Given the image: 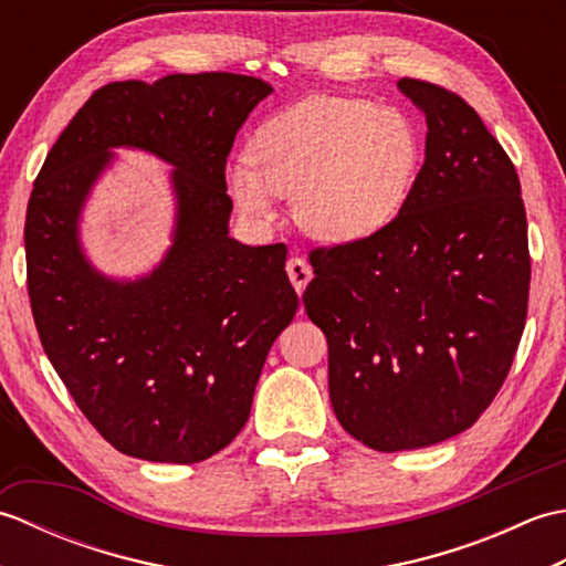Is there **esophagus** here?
Listing matches in <instances>:
<instances>
[{"label":"esophagus","instance_id":"34e87169","mask_svg":"<svg viewBox=\"0 0 566 566\" xmlns=\"http://www.w3.org/2000/svg\"><path fill=\"white\" fill-rule=\"evenodd\" d=\"M286 274H290L296 294H304L306 284L311 282V276H314V272H311V264L304 258H292L290 262H286Z\"/></svg>","mask_w":566,"mask_h":566}]
</instances>
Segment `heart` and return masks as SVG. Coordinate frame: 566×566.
<instances>
[{
	"label": "heart",
	"instance_id": "1",
	"mask_svg": "<svg viewBox=\"0 0 566 566\" xmlns=\"http://www.w3.org/2000/svg\"><path fill=\"white\" fill-rule=\"evenodd\" d=\"M423 160L416 124L401 109L357 97H311L268 118L250 158L226 165L223 185L252 228H270L280 199L296 223L331 245L381 235L411 201Z\"/></svg>",
	"mask_w": 566,
	"mask_h": 566
}]
</instances>
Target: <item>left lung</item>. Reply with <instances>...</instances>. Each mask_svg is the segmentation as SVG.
<instances>
[{"label":"left lung","instance_id":"left-lung-1","mask_svg":"<svg viewBox=\"0 0 566 566\" xmlns=\"http://www.w3.org/2000/svg\"><path fill=\"white\" fill-rule=\"evenodd\" d=\"M428 124L426 163L389 231L311 252L308 318L328 338L340 426L377 452L472 428L506 379L531 255L515 167L462 97L399 80Z\"/></svg>","mask_w":566,"mask_h":566}]
</instances>
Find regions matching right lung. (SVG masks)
<instances>
[{"instance_id":"add662e5","label":"right lung","mask_w":566,"mask_h":566,"mask_svg":"<svg viewBox=\"0 0 566 566\" xmlns=\"http://www.w3.org/2000/svg\"><path fill=\"white\" fill-rule=\"evenodd\" d=\"M272 84L233 72L112 82L48 153L27 211V272L43 350L118 452L195 464L248 423L272 343L298 298L286 245L228 235L226 158ZM116 147L174 167L171 248L146 275L109 277L78 240L83 203Z\"/></svg>"}]
</instances>
